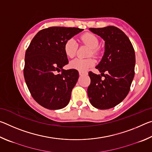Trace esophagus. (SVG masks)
<instances>
[{
    "label": "esophagus",
    "instance_id": "obj_1",
    "mask_svg": "<svg viewBox=\"0 0 152 152\" xmlns=\"http://www.w3.org/2000/svg\"><path fill=\"white\" fill-rule=\"evenodd\" d=\"M86 74V72L79 71V74H80V76H82V75H83V74Z\"/></svg>",
    "mask_w": 152,
    "mask_h": 152
}]
</instances>
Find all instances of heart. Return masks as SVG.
Masks as SVG:
<instances>
[{"instance_id":"heart-1","label":"heart","mask_w":152,"mask_h":152,"mask_svg":"<svg viewBox=\"0 0 152 152\" xmlns=\"http://www.w3.org/2000/svg\"><path fill=\"white\" fill-rule=\"evenodd\" d=\"M81 42L91 48V50L89 52V56H96L99 53V50L96 48L99 44V39L95 35L91 33H86L80 36ZM78 45L74 38H70L66 41L64 45V51L66 56L69 58H73L76 56ZM95 64V60L93 58H76L72 60L70 64L72 68L79 71H86L91 67Z\"/></svg>"}]
</instances>
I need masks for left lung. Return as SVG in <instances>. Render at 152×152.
I'll use <instances>...</instances> for the list:
<instances>
[{
	"label": "left lung",
	"instance_id": "8db88e82",
	"mask_svg": "<svg viewBox=\"0 0 152 152\" xmlns=\"http://www.w3.org/2000/svg\"><path fill=\"white\" fill-rule=\"evenodd\" d=\"M89 29L104 40L105 51L96 66L101 75L88 72L91 84L87 92L92 106L109 109L123 101L130 91L135 75V51L127 36L119 28L108 26Z\"/></svg>",
	"mask_w": 152,
	"mask_h": 152
}]
</instances>
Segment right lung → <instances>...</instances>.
<instances>
[{
  "label": "right lung",
  "instance_id": "obj_1",
  "mask_svg": "<svg viewBox=\"0 0 152 152\" xmlns=\"http://www.w3.org/2000/svg\"><path fill=\"white\" fill-rule=\"evenodd\" d=\"M82 31L76 27H51L39 31L31 42L25 52L23 74L31 94L41 106L60 109L70 101L79 74L75 69H63L68 64L64 45Z\"/></svg>",
  "mask_w": 152,
  "mask_h": 152
}]
</instances>
